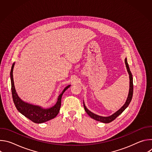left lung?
Segmentation results:
<instances>
[{
	"mask_svg": "<svg viewBox=\"0 0 152 152\" xmlns=\"http://www.w3.org/2000/svg\"><path fill=\"white\" fill-rule=\"evenodd\" d=\"M125 64H126V68H127V72L129 75V79H130V88H129V95H128V97H127V100L126 102V103H124V104L120 108V109L117 111L115 113H114V114H113L112 115L110 116V117H101V116H99V115H97L96 114H94V113H91V111H90L86 107L85 104H84V102H83V107H84V109H85V111H86V113L88 114V115L91 117L92 118L97 120V121H100V122H102V123H110L111 121H113V120H114L119 115H120L124 110L126 108L129 106L130 102H131V100L132 99V96H133V91H134V84H133V77H132V75L131 72V71H130V69H129V65H128V63L127 62V59L126 58L125 59Z\"/></svg>",
	"mask_w": 152,
	"mask_h": 152,
	"instance_id": "obj_1",
	"label": "left lung"
}]
</instances>
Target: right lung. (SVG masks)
I'll use <instances>...</instances> for the list:
<instances>
[{
	"label": "right lung",
	"mask_w": 152,
	"mask_h": 152,
	"mask_svg": "<svg viewBox=\"0 0 152 152\" xmlns=\"http://www.w3.org/2000/svg\"><path fill=\"white\" fill-rule=\"evenodd\" d=\"M14 63L12 64L11 72V92L13 102L17 108V110L28 119L35 123H42L54 118L59 113L61 105V98L63 93L67 90L70 85L66 86L59 96L58 101L55 105L49 109H42L41 107L28 104L21 100L18 96L14 87V80H13V69Z\"/></svg>",
	"instance_id": "obj_1"
}]
</instances>
